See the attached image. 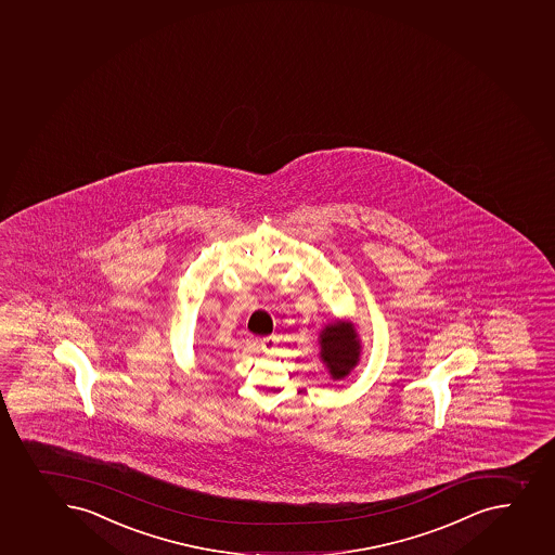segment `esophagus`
Returning <instances> with one entry per match:
<instances>
[{"label": "esophagus", "mask_w": 555, "mask_h": 555, "mask_svg": "<svg viewBox=\"0 0 555 555\" xmlns=\"http://www.w3.org/2000/svg\"><path fill=\"white\" fill-rule=\"evenodd\" d=\"M258 346H260V349H262L266 354L273 352L274 347H276V338H274V336H266L262 340H258Z\"/></svg>", "instance_id": "34e87169"}]
</instances>
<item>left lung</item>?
<instances>
[{
	"label": "left lung",
	"mask_w": 555,
	"mask_h": 555,
	"mask_svg": "<svg viewBox=\"0 0 555 555\" xmlns=\"http://www.w3.org/2000/svg\"><path fill=\"white\" fill-rule=\"evenodd\" d=\"M320 360L330 371L331 378L344 379L360 363L362 341L351 320L336 319L320 331Z\"/></svg>",
	"instance_id": "left-lung-1"
}]
</instances>
